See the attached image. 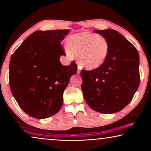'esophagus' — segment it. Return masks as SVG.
I'll return each instance as SVG.
<instances>
[{"label": "esophagus", "mask_w": 151, "mask_h": 151, "mask_svg": "<svg viewBox=\"0 0 151 151\" xmlns=\"http://www.w3.org/2000/svg\"><path fill=\"white\" fill-rule=\"evenodd\" d=\"M80 67H78V71H77V73L78 74H80Z\"/></svg>", "instance_id": "obj_1"}]
</instances>
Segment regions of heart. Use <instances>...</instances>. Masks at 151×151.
<instances>
[{
	"label": "heart",
	"mask_w": 151,
	"mask_h": 151,
	"mask_svg": "<svg viewBox=\"0 0 151 151\" xmlns=\"http://www.w3.org/2000/svg\"><path fill=\"white\" fill-rule=\"evenodd\" d=\"M68 55L78 56L82 67L96 69L106 60L110 51L109 41L104 37L89 32H83L71 36L69 40Z\"/></svg>",
	"instance_id": "1"
}]
</instances>
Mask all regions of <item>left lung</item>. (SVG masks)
Returning a JSON list of instances; mask_svg holds the SVG:
<instances>
[{
    "mask_svg": "<svg viewBox=\"0 0 151 151\" xmlns=\"http://www.w3.org/2000/svg\"><path fill=\"white\" fill-rule=\"evenodd\" d=\"M109 41L106 60L98 69L81 71L84 98L93 110L114 113L130 103L139 85L137 49L117 31L94 30Z\"/></svg>",
    "mask_w": 151,
    "mask_h": 151,
    "instance_id": "left-lung-1",
    "label": "left lung"
}]
</instances>
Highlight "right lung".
<instances>
[{
    "label": "right lung",
    "instance_id": "1",
    "mask_svg": "<svg viewBox=\"0 0 151 151\" xmlns=\"http://www.w3.org/2000/svg\"><path fill=\"white\" fill-rule=\"evenodd\" d=\"M67 29L36 31L12 54L9 86L20 109L29 116L45 119L61 109L63 92L72 75L77 73L73 61L60 63L65 55L61 41Z\"/></svg>",
    "mask_w": 151,
    "mask_h": 151
}]
</instances>
